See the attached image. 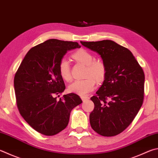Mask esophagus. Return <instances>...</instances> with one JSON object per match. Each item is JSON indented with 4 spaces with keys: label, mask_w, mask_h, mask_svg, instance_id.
<instances>
[{
    "label": "esophagus",
    "mask_w": 158,
    "mask_h": 158,
    "mask_svg": "<svg viewBox=\"0 0 158 158\" xmlns=\"http://www.w3.org/2000/svg\"><path fill=\"white\" fill-rule=\"evenodd\" d=\"M81 99L83 102H85L89 99V97L88 96H81Z\"/></svg>",
    "instance_id": "34e87169"
}]
</instances>
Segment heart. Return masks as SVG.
Segmentation results:
<instances>
[{
  "label": "heart",
  "mask_w": 158,
  "mask_h": 158,
  "mask_svg": "<svg viewBox=\"0 0 158 158\" xmlns=\"http://www.w3.org/2000/svg\"><path fill=\"white\" fill-rule=\"evenodd\" d=\"M75 61L86 65L84 77L86 78L76 80L69 85L70 92L79 95H85L93 91L96 82L103 81L106 75V65L100 59H94V56L90 52L85 49H80L73 54ZM59 73L63 79L70 81L72 79L70 64L66 59H63L59 64Z\"/></svg>",
  "instance_id": "heart-1"
}]
</instances>
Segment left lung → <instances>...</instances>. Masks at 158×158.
<instances>
[{
  "instance_id": "8db88e82",
  "label": "left lung",
  "mask_w": 158,
  "mask_h": 158,
  "mask_svg": "<svg viewBox=\"0 0 158 158\" xmlns=\"http://www.w3.org/2000/svg\"><path fill=\"white\" fill-rule=\"evenodd\" d=\"M101 55L106 75L96 94L90 114L92 128L105 137L124 131L138 113L144 101V71L131 52L110 40L81 41Z\"/></svg>"
}]
</instances>
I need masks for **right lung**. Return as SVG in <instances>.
I'll list each match as a JSON object with an SVG mask.
<instances>
[{
  "label": "right lung",
  "instance_id": "1",
  "mask_svg": "<svg viewBox=\"0 0 158 158\" xmlns=\"http://www.w3.org/2000/svg\"><path fill=\"white\" fill-rule=\"evenodd\" d=\"M78 43L49 39L28 51L14 76L16 105L21 115L34 130L47 136L64 130L70 112L82 101L74 93L59 96L65 88L59 64Z\"/></svg>",
  "mask_w": 158,
  "mask_h": 158
}]
</instances>
